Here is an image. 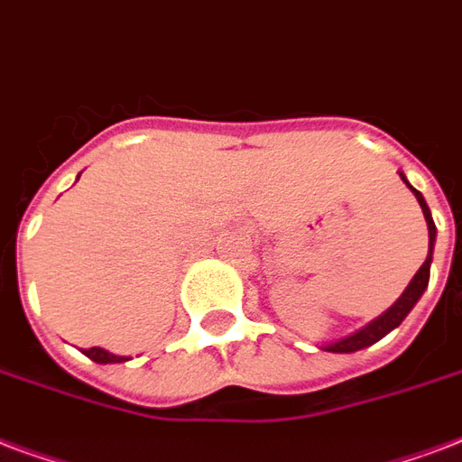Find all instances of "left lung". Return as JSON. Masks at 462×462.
<instances>
[{"label":"left lung","instance_id":"left-lung-1","mask_svg":"<svg viewBox=\"0 0 462 462\" xmlns=\"http://www.w3.org/2000/svg\"><path fill=\"white\" fill-rule=\"evenodd\" d=\"M400 178L407 182L404 172H400ZM407 187L411 189V192H414L416 202H419V207H421V211H424L426 226H429V255H426L424 265H421V268H419V273L411 277V282L407 284V290L402 292L400 300L394 301L390 310L384 311V314H380L377 319H373L370 324L363 326V328H360V331H356V334H350V336H346V338H341V341L324 346V350H328V353H356V350L367 348V346H373V343H377L380 338H384V336L390 334L392 328H397V326H400L402 321L407 319L409 311L414 310V304L421 300V294H424V290L429 287L433 244H436V224H433L431 211H429V204H426V199L421 197V192H419V189H414V187L409 185V182H407Z\"/></svg>","mask_w":462,"mask_h":462}]
</instances>
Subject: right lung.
<instances>
[{
	"instance_id": "add662e5",
	"label": "right lung",
	"mask_w": 462,
	"mask_h": 462,
	"mask_svg": "<svg viewBox=\"0 0 462 462\" xmlns=\"http://www.w3.org/2000/svg\"><path fill=\"white\" fill-rule=\"evenodd\" d=\"M85 353L87 358L89 360H95V363H102V365H106V363H124V356H114V353H109V350H104V348H85L82 350Z\"/></svg>"
}]
</instances>
